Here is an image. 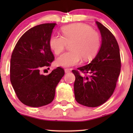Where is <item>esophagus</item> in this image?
Returning <instances> with one entry per match:
<instances>
[{
	"label": "esophagus",
	"mask_w": 133,
	"mask_h": 133,
	"mask_svg": "<svg viewBox=\"0 0 133 133\" xmlns=\"http://www.w3.org/2000/svg\"><path fill=\"white\" fill-rule=\"evenodd\" d=\"M64 71H65V73H69L71 70L69 69H64Z\"/></svg>",
	"instance_id": "34e87169"
}]
</instances>
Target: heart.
<instances>
[{
  "label": "heart",
  "instance_id": "b5f03b06",
  "mask_svg": "<svg viewBox=\"0 0 133 133\" xmlns=\"http://www.w3.org/2000/svg\"><path fill=\"white\" fill-rule=\"evenodd\" d=\"M62 36L52 35L49 40L51 49L57 55L63 52L67 43H71V51L62 55L56 60L58 66L69 68L92 60L98 52L101 39L98 33L92 30L89 25L75 23L61 28Z\"/></svg>",
  "mask_w": 133,
  "mask_h": 133
}]
</instances>
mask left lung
<instances>
[{"instance_id":"left-lung-1","label":"left lung","mask_w":133,"mask_h":133,"mask_svg":"<svg viewBox=\"0 0 133 133\" xmlns=\"http://www.w3.org/2000/svg\"><path fill=\"white\" fill-rule=\"evenodd\" d=\"M96 24L102 36L100 50L89 64L77 69L90 75L82 76L78 71H72L75 76V100L89 108L99 106L111 97L121 69L120 49L116 38L104 25L98 21Z\"/></svg>"}]
</instances>
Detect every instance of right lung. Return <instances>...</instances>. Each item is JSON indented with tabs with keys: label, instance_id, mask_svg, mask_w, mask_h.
<instances>
[{
	"label": "right lung",
	"instance_id": "obj_1",
	"mask_svg": "<svg viewBox=\"0 0 133 133\" xmlns=\"http://www.w3.org/2000/svg\"><path fill=\"white\" fill-rule=\"evenodd\" d=\"M57 24H42L31 28L20 38L11 55L10 80L20 101L33 108L50 104L55 89L64 75L58 67L48 75L41 69L51 65L54 55L49 45L54 27Z\"/></svg>",
	"mask_w": 133,
	"mask_h": 133
}]
</instances>
